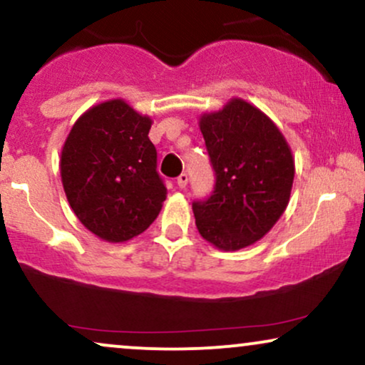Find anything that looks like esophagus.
Listing matches in <instances>:
<instances>
[{
	"instance_id": "1",
	"label": "esophagus",
	"mask_w": 365,
	"mask_h": 365,
	"mask_svg": "<svg viewBox=\"0 0 365 365\" xmlns=\"http://www.w3.org/2000/svg\"><path fill=\"white\" fill-rule=\"evenodd\" d=\"M177 183H178L180 188H185L187 183H188V175H187V173L180 175V177L177 178Z\"/></svg>"
}]
</instances>
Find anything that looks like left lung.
<instances>
[{"instance_id":"left-lung-1","label":"left lung","mask_w":365,"mask_h":365,"mask_svg":"<svg viewBox=\"0 0 365 365\" xmlns=\"http://www.w3.org/2000/svg\"><path fill=\"white\" fill-rule=\"evenodd\" d=\"M216 185L192 204L200 236L225 252L247 248L284 214L294 182V158L279 127L255 105L231 98L200 115Z\"/></svg>"}]
</instances>
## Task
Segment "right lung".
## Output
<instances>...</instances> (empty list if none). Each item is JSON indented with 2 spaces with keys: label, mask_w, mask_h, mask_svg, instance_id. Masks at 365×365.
Returning <instances> with one entry per match:
<instances>
[{
  "label": "right lung",
  "mask_w": 365,
  "mask_h": 365,
  "mask_svg": "<svg viewBox=\"0 0 365 365\" xmlns=\"http://www.w3.org/2000/svg\"><path fill=\"white\" fill-rule=\"evenodd\" d=\"M151 124V117L113 98L88 108L64 140L59 166L69 205L108 243L146 231L163 207L166 187L148 138Z\"/></svg>",
  "instance_id": "add662e5"
}]
</instances>
